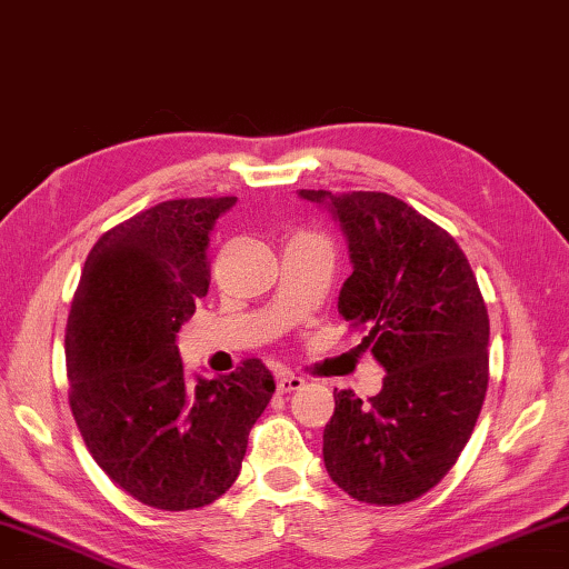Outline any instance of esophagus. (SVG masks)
<instances>
[{
    "mask_svg": "<svg viewBox=\"0 0 569 569\" xmlns=\"http://www.w3.org/2000/svg\"><path fill=\"white\" fill-rule=\"evenodd\" d=\"M276 387H278V391H281V393H288V391L301 389L303 387V379L296 377V373H291V371H283V373H278Z\"/></svg>",
    "mask_w": 569,
    "mask_h": 569,
    "instance_id": "obj_1",
    "label": "esophagus"
}]
</instances>
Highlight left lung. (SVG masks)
I'll return each instance as SVG.
<instances>
[{
    "mask_svg": "<svg viewBox=\"0 0 569 569\" xmlns=\"http://www.w3.org/2000/svg\"><path fill=\"white\" fill-rule=\"evenodd\" d=\"M349 240L339 313L387 369L377 397L333 391L323 465L346 495L393 507L457 465L489 381V316L467 256L435 220L377 190H301Z\"/></svg>",
    "mask_w": 569,
    "mask_h": 569,
    "instance_id": "1",
    "label": "left lung"
}]
</instances>
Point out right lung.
Segmentation results:
<instances>
[{"instance_id": "add662e5", "label": "right lung", "mask_w": 569, "mask_h": 569, "mask_svg": "<svg viewBox=\"0 0 569 569\" xmlns=\"http://www.w3.org/2000/svg\"><path fill=\"white\" fill-rule=\"evenodd\" d=\"M223 198L166 200L102 233L84 261L64 353L84 447L138 502L186 512L233 485L276 383L261 359L190 381L178 331L208 293Z\"/></svg>"}]
</instances>
